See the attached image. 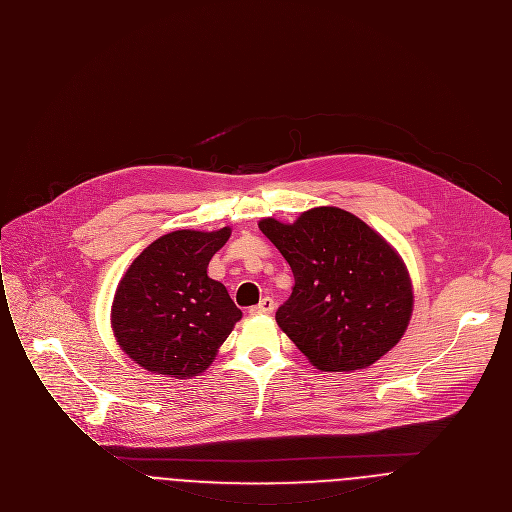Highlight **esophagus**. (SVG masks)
Listing matches in <instances>:
<instances>
[{
    "label": "esophagus",
    "instance_id": "obj_1",
    "mask_svg": "<svg viewBox=\"0 0 512 512\" xmlns=\"http://www.w3.org/2000/svg\"><path fill=\"white\" fill-rule=\"evenodd\" d=\"M274 306H276L274 298L272 296H264V298H260L258 304L250 306V313L252 315H270L274 311Z\"/></svg>",
    "mask_w": 512,
    "mask_h": 512
}]
</instances>
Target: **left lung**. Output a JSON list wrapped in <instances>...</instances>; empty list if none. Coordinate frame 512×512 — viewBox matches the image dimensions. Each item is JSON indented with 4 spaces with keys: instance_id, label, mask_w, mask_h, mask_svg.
Returning a JSON list of instances; mask_svg holds the SVG:
<instances>
[{
    "instance_id": "1",
    "label": "left lung",
    "mask_w": 512,
    "mask_h": 512,
    "mask_svg": "<svg viewBox=\"0 0 512 512\" xmlns=\"http://www.w3.org/2000/svg\"><path fill=\"white\" fill-rule=\"evenodd\" d=\"M294 288L278 327L321 371H355L385 355L412 317V282L395 250L357 216L315 208L294 224L262 220Z\"/></svg>"
}]
</instances>
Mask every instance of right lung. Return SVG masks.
Returning a JSON list of instances; mask_svg holds the SVG:
<instances>
[{
    "mask_svg": "<svg viewBox=\"0 0 512 512\" xmlns=\"http://www.w3.org/2000/svg\"><path fill=\"white\" fill-rule=\"evenodd\" d=\"M218 232L179 230L147 246L123 276L113 302V331L147 371L177 379L208 369L242 311L226 286L208 276L228 242Z\"/></svg>",
    "mask_w": 512,
    "mask_h": 512,
    "instance_id": "obj_1",
    "label": "right lung"
}]
</instances>
